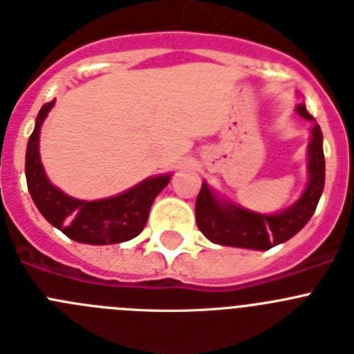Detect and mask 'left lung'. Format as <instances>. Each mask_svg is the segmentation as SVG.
I'll return each mask as SVG.
<instances>
[{"instance_id":"1","label":"left lung","mask_w":354,"mask_h":354,"mask_svg":"<svg viewBox=\"0 0 354 354\" xmlns=\"http://www.w3.org/2000/svg\"><path fill=\"white\" fill-rule=\"evenodd\" d=\"M296 111L306 120L314 122L310 129L308 154H306L308 180L301 196L283 211L262 214L241 207L230 200H225L204 180L195 204L196 225L200 232L214 245L270 250L296 236L315 212L324 189L323 133L321 127L315 124L314 117L306 111L303 102L296 106Z\"/></svg>"}]
</instances>
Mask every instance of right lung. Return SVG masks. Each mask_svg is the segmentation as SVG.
<instances>
[{"instance_id": "1", "label": "right lung", "mask_w": 354, "mask_h": 354, "mask_svg": "<svg viewBox=\"0 0 354 354\" xmlns=\"http://www.w3.org/2000/svg\"><path fill=\"white\" fill-rule=\"evenodd\" d=\"M55 106L44 104L26 147L28 192L40 214L71 239L84 245H117L138 236L149 220L156 196L170 183V174L147 177L124 193L102 200H80L51 184L40 161V129Z\"/></svg>"}]
</instances>
